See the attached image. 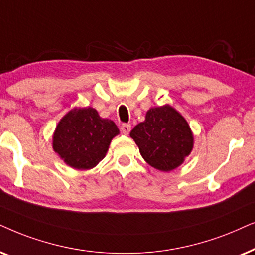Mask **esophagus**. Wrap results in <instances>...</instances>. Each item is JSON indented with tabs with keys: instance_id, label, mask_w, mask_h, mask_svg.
Listing matches in <instances>:
<instances>
[{
	"instance_id": "34e87169",
	"label": "esophagus",
	"mask_w": 255,
	"mask_h": 255,
	"mask_svg": "<svg viewBox=\"0 0 255 255\" xmlns=\"http://www.w3.org/2000/svg\"><path fill=\"white\" fill-rule=\"evenodd\" d=\"M131 129V126L129 124H122L121 127H120V130L121 133L124 135H128L129 134V131Z\"/></svg>"
}]
</instances>
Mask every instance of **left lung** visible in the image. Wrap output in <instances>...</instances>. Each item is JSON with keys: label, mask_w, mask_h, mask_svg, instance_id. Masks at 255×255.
Wrapping results in <instances>:
<instances>
[{"label": "left lung", "mask_w": 255, "mask_h": 255, "mask_svg": "<svg viewBox=\"0 0 255 255\" xmlns=\"http://www.w3.org/2000/svg\"><path fill=\"white\" fill-rule=\"evenodd\" d=\"M130 137L144 161L161 171L174 170L181 165L193 147L188 122L169 105L150 108L145 120L130 131Z\"/></svg>", "instance_id": "left-lung-1"}]
</instances>
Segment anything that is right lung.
<instances>
[{"instance_id": "add662e5", "label": "right lung", "mask_w": 255, "mask_h": 255, "mask_svg": "<svg viewBox=\"0 0 255 255\" xmlns=\"http://www.w3.org/2000/svg\"><path fill=\"white\" fill-rule=\"evenodd\" d=\"M119 134L117 125L101 119L94 108H74L57 126L53 149L74 169H92L105 157L112 138Z\"/></svg>"}]
</instances>
